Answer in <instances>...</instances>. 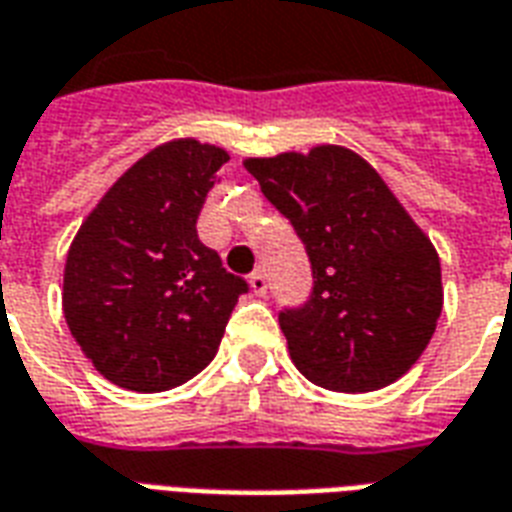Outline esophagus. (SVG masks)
Listing matches in <instances>:
<instances>
[{"label": "esophagus", "mask_w": 512, "mask_h": 512, "mask_svg": "<svg viewBox=\"0 0 512 512\" xmlns=\"http://www.w3.org/2000/svg\"><path fill=\"white\" fill-rule=\"evenodd\" d=\"M249 287H252V293L263 295L268 290V279L263 271H255V274L249 276Z\"/></svg>", "instance_id": "esophagus-1"}]
</instances>
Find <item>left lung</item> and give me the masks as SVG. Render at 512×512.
<instances>
[{"label":"left lung","instance_id":"8db88e82","mask_svg":"<svg viewBox=\"0 0 512 512\" xmlns=\"http://www.w3.org/2000/svg\"><path fill=\"white\" fill-rule=\"evenodd\" d=\"M244 168L312 260L309 304L279 314L295 369L342 393L380 391L404 377L442 314L431 238L380 173L344 146L249 157Z\"/></svg>","mask_w":512,"mask_h":512}]
</instances>
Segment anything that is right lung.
Here are the masks:
<instances>
[{
	"mask_svg": "<svg viewBox=\"0 0 512 512\" xmlns=\"http://www.w3.org/2000/svg\"><path fill=\"white\" fill-rule=\"evenodd\" d=\"M230 154L176 138L121 173L78 227L62 309L75 344L113 385L160 393L217 355L246 282L200 244L198 217Z\"/></svg>",
	"mask_w": 512,
	"mask_h": 512,
	"instance_id": "right-lung-1",
	"label": "right lung"
}]
</instances>
